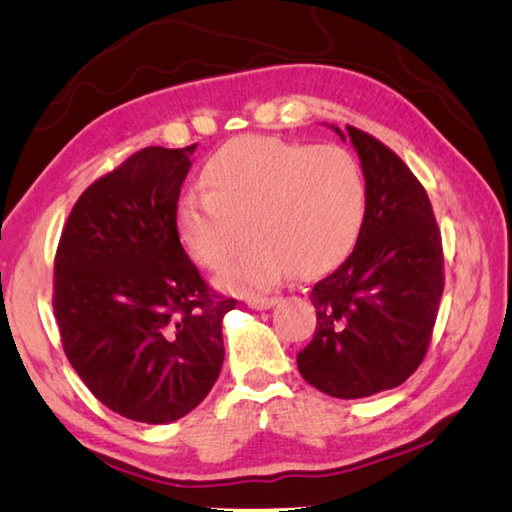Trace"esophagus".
Masks as SVG:
<instances>
[{
    "mask_svg": "<svg viewBox=\"0 0 512 512\" xmlns=\"http://www.w3.org/2000/svg\"><path fill=\"white\" fill-rule=\"evenodd\" d=\"M245 303L251 310H270L276 306V299L274 297H249V299H245Z\"/></svg>",
    "mask_w": 512,
    "mask_h": 512,
    "instance_id": "obj_1",
    "label": "esophagus"
}]
</instances>
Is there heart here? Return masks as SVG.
<instances>
[{"label": "heart", "mask_w": 512, "mask_h": 512, "mask_svg": "<svg viewBox=\"0 0 512 512\" xmlns=\"http://www.w3.org/2000/svg\"><path fill=\"white\" fill-rule=\"evenodd\" d=\"M206 191L177 202L179 238L197 263L222 267L233 292L274 288L292 272L315 276L342 263L366 218L369 188L353 152L342 146L238 137L204 164Z\"/></svg>", "instance_id": "obj_1"}]
</instances>
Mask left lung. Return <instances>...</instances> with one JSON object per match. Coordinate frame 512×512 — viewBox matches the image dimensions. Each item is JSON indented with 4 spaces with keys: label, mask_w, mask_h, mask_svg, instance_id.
I'll list each match as a JSON object with an SVG mask.
<instances>
[{
    "label": "left lung",
    "mask_w": 512,
    "mask_h": 512,
    "mask_svg": "<svg viewBox=\"0 0 512 512\" xmlns=\"http://www.w3.org/2000/svg\"><path fill=\"white\" fill-rule=\"evenodd\" d=\"M330 128L357 150L369 202L351 256L310 292L317 330L297 366L321 393L355 400L398 387L423 362L443 297V247L405 161L351 125Z\"/></svg>",
    "instance_id": "obj_1"
}]
</instances>
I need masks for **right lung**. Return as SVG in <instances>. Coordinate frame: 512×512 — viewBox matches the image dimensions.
Here are the masks:
<instances>
[{
    "instance_id": "right-lung-1",
    "label": "right lung",
    "mask_w": 512,
    "mask_h": 512,
    "mask_svg": "<svg viewBox=\"0 0 512 512\" xmlns=\"http://www.w3.org/2000/svg\"><path fill=\"white\" fill-rule=\"evenodd\" d=\"M195 146H150L87 188L62 229L53 312L87 389L123 418L166 425L209 396L236 308L202 281L175 211Z\"/></svg>"
}]
</instances>
